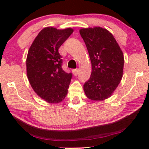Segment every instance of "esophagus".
<instances>
[{
	"instance_id": "obj_1",
	"label": "esophagus",
	"mask_w": 149,
	"mask_h": 149,
	"mask_svg": "<svg viewBox=\"0 0 149 149\" xmlns=\"http://www.w3.org/2000/svg\"><path fill=\"white\" fill-rule=\"evenodd\" d=\"M73 75L74 76H78V74L79 73V69H74L73 70Z\"/></svg>"
}]
</instances>
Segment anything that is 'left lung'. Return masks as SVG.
Returning <instances> with one entry per match:
<instances>
[{
	"mask_svg": "<svg viewBox=\"0 0 149 149\" xmlns=\"http://www.w3.org/2000/svg\"><path fill=\"white\" fill-rule=\"evenodd\" d=\"M80 33L92 63L91 76L83 85L85 93L92 100H104L112 95L122 79L123 54L112 34L105 29H82Z\"/></svg>",
	"mask_w": 149,
	"mask_h": 149,
	"instance_id": "8db88e82",
	"label": "left lung"
}]
</instances>
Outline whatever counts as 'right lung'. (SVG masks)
<instances>
[{
    "mask_svg": "<svg viewBox=\"0 0 149 149\" xmlns=\"http://www.w3.org/2000/svg\"><path fill=\"white\" fill-rule=\"evenodd\" d=\"M73 32L70 28L63 30L44 28L28 52V79L36 93L48 103H59L68 93L72 73L62 69V57L58 49Z\"/></svg>",
    "mask_w": 149,
    "mask_h": 149,
    "instance_id": "1",
    "label": "right lung"
}]
</instances>
